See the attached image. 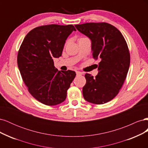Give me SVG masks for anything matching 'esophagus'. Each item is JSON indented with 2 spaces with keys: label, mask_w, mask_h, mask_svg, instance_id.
I'll return each mask as SVG.
<instances>
[{
  "label": "esophagus",
  "mask_w": 148,
  "mask_h": 148,
  "mask_svg": "<svg viewBox=\"0 0 148 148\" xmlns=\"http://www.w3.org/2000/svg\"><path fill=\"white\" fill-rule=\"evenodd\" d=\"M76 73H77V75H83V72H81V71H76Z\"/></svg>",
  "instance_id": "obj_1"
}]
</instances>
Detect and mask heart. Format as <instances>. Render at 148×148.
<instances>
[{"label": "heart", "mask_w": 148, "mask_h": 148, "mask_svg": "<svg viewBox=\"0 0 148 148\" xmlns=\"http://www.w3.org/2000/svg\"><path fill=\"white\" fill-rule=\"evenodd\" d=\"M82 38H79V39H82Z\"/></svg>", "instance_id": "obj_1"}]
</instances>
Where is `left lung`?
<instances>
[{"label":"left lung","instance_id":"left-lung-1","mask_svg":"<svg viewBox=\"0 0 148 148\" xmlns=\"http://www.w3.org/2000/svg\"><path fill=\"white\" fill-rule=\"evenodd\" d=\"M75 26L91 39L93 58L101 60L95 78L89 73L84 75L83 97L92 104H104L118 95L127 77L130 64L127 42L117 28L104 22Z\"/></svg>","mask_w":148,"mask_h":148}]
</instances>
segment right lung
I'll list each match as a JSON object with an SVG mask.
<instances>
[{
	"label": "right lung",
	"instance_id": "obj_1",
	"mask_svg": "<svg viewBox=\"0 0 148 148\" xmlns=\"http://www.w3.org/2000/svg\"><path fill=\"white\" fill-rule=\"evenodd\" d=\"M73 31L72 25L38 26L26 34L18 52V66L28 91L45 105L64 102L76 76L74 71H59L53 63Z\"/></svg>",
	"mask_w": 148,
	"mask_h": 148
}]
</instances>
